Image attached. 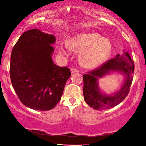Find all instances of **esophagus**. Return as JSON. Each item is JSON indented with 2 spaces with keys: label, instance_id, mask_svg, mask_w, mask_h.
<instances>
[{
  "label": "esophagus",
  "instance_id": "obj_1",
  "mask_svg": "<svg viewBox=\"0 0 146 146\" xmlns=\"http://www.w3.org/2000/svg\"><path fill=\"white\" fill-rule=\"evenodd\" d=\"M78 72H79L78 70H77V69H76V68H71V73L72 74L78 73Z\"/></svg>",
  "mask_w": 146,
  "mask_h": 146
}]
</instances>
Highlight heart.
I'll return each mask as SVG.
<instances>
[{
  "label": "heart",
  "instance_id": "heart-1",
  "mask_svg": "<svg viewBox=\"0 0 146 146\" xmlns=\"http://www.w3.org/2000/svg\"><path fill=\"white\" fill-rule=\"evenodd\" d=\"M69 48L80 52L79 61L83 66L94 68L106 60L111 52V46L108 40L97 33H83L72 38L68 42ZM67 46H59L60 52L67 54Z\"/></svg>",
  "mask_w": 146,
  "mask_h": 146
}]
</instances>
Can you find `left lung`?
I'll use <instances>...</instances> for the list:
<instances>
[{
  "label": "left lung",
  "instance_id": "obj_1",
  "mask_svg": "<svg viewBox=\"0 0 146 146\" xmlns=\"http://www.w3.org/2000/svg\"><path fill=\"white\" fill-rule=\"evenodd\" d=\"M110 71H120L126 75L122 88L113 95H104L99 91L97 80ZM134 62L129 54H117L115 58L109 60L86 74L83 75L84 98L86 102L94 110H106L114 107L121 102L128 94L133 80Z\"/></svg>",
  "mask_w": 146,
  "mask_h": 146
}]
</instances>
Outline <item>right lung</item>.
I'll list each match as a JSON object with an SVG mask.
<instances>
[{"label": "right lung", "instance_id": "add662e5", "mask_svg": "<svg viewBox=\"0 0 146 146\" xmlns=\"http://www.w3.org/2000/svg\"><path fill=\"white\" fill-rule=\"evenodd\" d=\"M55 36L40 30L24 33L14 46L10 77L19 100L26 106L46 111L60 101L71 72L52 60Z\"/></svg>", "mask_w": 146, "mask_h": 146}]
</instances>
